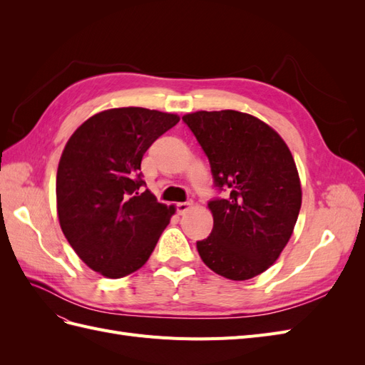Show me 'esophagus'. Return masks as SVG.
<instances>
[{
	"label": "esophagus",
	"mask_w": 365,
	"mask_h": 365,
	"mask_svg": "<svg viewBox=\"0 0 365 365\" xmlns=\"http://www.w3.org/2000/svg\"><path fill=\"white\" fill-rule=\"evenodd\" d=\"M192 201H185V202H178L176 204V212H178L180 215H184L187 210H189L192 207Z\"/></svg>",
	"instance_id": "34e87169"
}]
</instances>
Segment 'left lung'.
<instances>
[{"mask_svg": "<svg viewBox=\"0 0 365 365\" xmlns=\"http://www.w3.org/2000/svg\"><path fill=\"white\" fill-rule=\"evenodd\" d=\"M208 158L225 197L208 201L213 230L196 242L202 262L230 280H248L279 259L302 207L297 165L282 137L239 111L182 117Z\"/></svg>", "mask_w": 365, "mask_h": 365, "instance_id": "1", "label": "left lung"}]
</instances>
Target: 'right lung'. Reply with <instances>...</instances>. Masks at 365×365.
Returning <instances> with one entry per match:
<instances>
[{
	"label": "right lung",
	"instance_id": "obj_1",
	"mask_svg": "<svg viewBox=\"0 0 365 365\" xmlns=\"http://www.w3.org/2000/svg\"><path fill=\"white\" fill-rule=\"evenodd\" d=\"M180 121L146 108H114L88 118L65 146L56 176L65 237L88 267L108 279L148 262L175 207L143 190L141 160Z\"/></svg>",
	"mask_w": 365,
	"mask_h": 365
}]
</instances>
